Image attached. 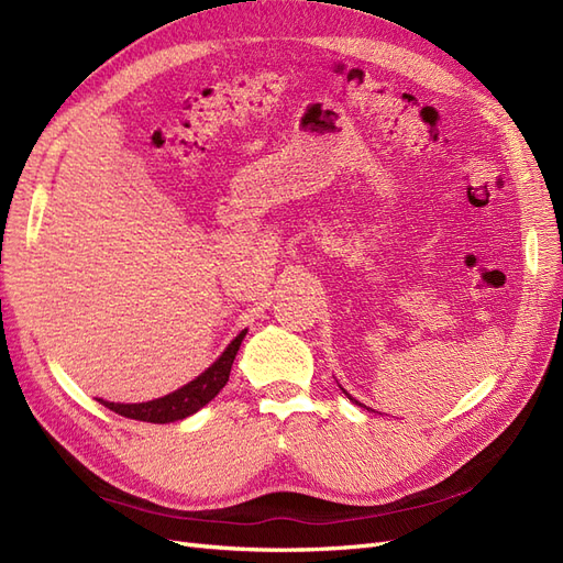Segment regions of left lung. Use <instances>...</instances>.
<instances>
[{"mask_svg": "<svg viewBox=\"0 0 563 563\" xmlns=\"http://www.w3.org/2000/svg\"><path fill=\"white\" fill-rule=\"evenodd\" d=\"M338 387H340V389H343V391H345V397H347V399H350V401H352V404H356V406H362V408H366V411H373V408H368V406H364V404H362V401H356V399H354V397H352V395H350V391H347V389H345V387H343V385H338ZM373 413H378V411H373Z\"/></svg>", "mask_w": 563, "mask_h": 563, "instance_id": "left-lung-1", "label": "left lung"}]
</instances>
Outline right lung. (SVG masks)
<instances>
[{
	"instance_id": "obj_1",
	"label": "right lung",
	"mask_w": 563,
	"mask_h": 563,
	"mask_svg": "<svg viewBox=\"0 0 563 563\" xmlns=\"http://www.w3.org/2000/svg\"><path fill=\"white\" fill-rule=\"evenodd\" d=\"M246 331L249 329H244L240 335H236L232 343L223 350V354H220L207 371L199 373L195 380H190L174 391H168V395H164L159 399L139 401V404H114V401H106V399H98V401L119 416L143 420V422L166 424V422L190 418L199 411V408L207 406L220 389L225 387V383L230 378L232 362H234L236 352H240V345H242Z\"/></svg>"
}]
</instances>
